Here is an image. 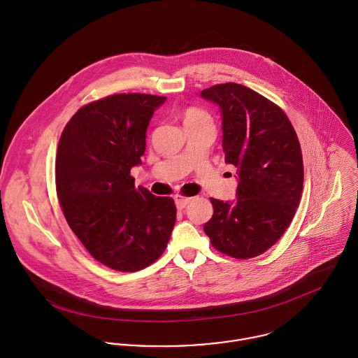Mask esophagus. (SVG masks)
<instances>
[{"label":"esophagus","instance_id":"34e87169","mask_svg":"<svg viewBox=\"0 0 358 358\" xmlns=\"http://www.w3.org/2000/svg\"><path fill=\"white\" fill-rule=\"evenodd\" d=\"M192 197H183V196H175V204L178 209H183L186 208V205L192 203Z\"/></svg>","mask_w":358,"mask_h":358}]
</instances>
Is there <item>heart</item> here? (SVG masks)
Here are the masks:
<instances>
[{
  "mask_svg": "<svg viewBox=\"0 0 358 358\" xmlns=\"http://www.w3.org/2000/svg\"><path fill=\"white\" fill-rule=\"evenodd\" d=\"M197 121H210L209 115L200 108H189L185 113V124L186 122H197Z\"/></svg>",
  "mask_w": 358,
  "mask_h": 358,
  "instance_id": "b5f03b06",
  "label": "heart"
}]
</instances>
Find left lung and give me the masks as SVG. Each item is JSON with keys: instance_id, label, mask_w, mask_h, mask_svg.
Returning <instances> with one entry per match:
<instances>
[{"instance_id": "left-lung-1", "label": "left lung", "mask_w": 358, "mask_h": 358, "mask_svg": "<svg viewBox=\"0 0 358 358\" xmlns=\"http://www.w3.org/2000/svg\"><path fill=\"white\" fill-rule=\"evenodd\" d=\"M219 106L226 164L237 168L234 201L210 199L213 215L204 224L222 254L262 255L285 233L303 190V159L285 113L255 91L234 83L201 91Z\"/></svg>"}]
</instances>
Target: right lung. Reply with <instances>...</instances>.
<instances>
[{
    "mask_svg": "<svg viewBox=\"0 0 358 358\" xmlns=\"http://www.w3.org/2000/svg\"><path fill=\"white\" fill-rule=\"evenodd\" d=\"M166 98L117 94L81 107L56 154V192L64 217L87 251L118 271H138L166 248L176 220L171 197L135 187L154 110Z\"/></svg>",
    "mask_w": 358,
    "mask_h": 358,
    "instance_id": "obj_1",
    "label": "right lung"
}]
</instances>
